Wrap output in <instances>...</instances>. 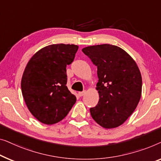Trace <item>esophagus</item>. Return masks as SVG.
Segmentation results:
<instances>
[{
    "label": "esophagus",
    "mask_w": 161,
    "mask_h": 161,
    "mask_svg": "<svg viewBox=\"0 0 161 161\" xmlns=\"http://www.w3.org/2000/svg\"><path fill=\"white\" fill-rule=\"evenodd\" d=\"M79 96H83L85 94V91H82V92H79Z\"/></svg>",
    "instance_id": "esophagus-1"
}]
</instances>
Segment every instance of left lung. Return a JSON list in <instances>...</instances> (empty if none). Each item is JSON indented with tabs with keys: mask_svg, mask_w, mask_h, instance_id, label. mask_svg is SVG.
Wrapping results in <instances>:
<instances>
[{
	"mask_svg": "<svg viewBox=\"0 0 161 161\" xmlns=\"http://www.w3.org/2000/svg\"><path fill=\"white\" fill-rule=\"evenodd\" d=\"M82 52L97 66L99 101L90 108L92 119L105 128H117L132 114L141 98L139 68L125 51L114 45H95Z\"/></svg>",
	"mask_w": 161,
	"mask_h": 161,
	"instance_id": "obj_1",
	"label": "left lung"
}]
</instances>
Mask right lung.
Listing matches in <instances>:
<instances>
[{
  "label": "right lung",
  "mask_w": 161,
  "mask_h": 161,
  "mask_svg": "<svg viewBox=\"0 0 161 161\" xmlns=\"http://www.w3.org/2000/svg\"><path fill=\"white\" fill-rule=\"evenodd\" d=\"M78 48L74 44L49 45L27 64L21 81L22 96L31 114L42 123L61 121L76 102L66 86V65L73 62Z\"/></svg>",
  "instance_id": "obj_1"
}]
</instances>
